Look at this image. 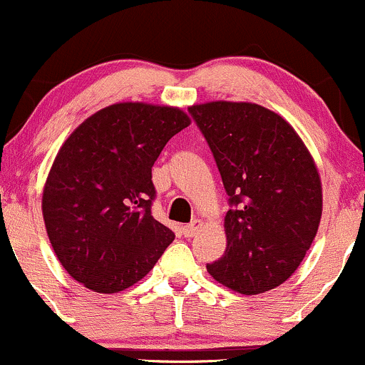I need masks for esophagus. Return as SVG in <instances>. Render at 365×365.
<instances>
[{
    "instance_id": "1",
    "label": "esophagus",
    "mask_w": 365,
    "mask_h": 365,
    "mask_svg": "<svg viewBox=\"0 0 365 365\" xmlns=\"http://www.w3.org/2000/svg\"><path fill=\"white\" fill-rule=\"evenodd\" d=\"M202 226H203V224H202V220H200V219L191 220L190 224H186V226L182 227V235L186 237H193L196 232L200 231V227H202Z\"/></svg>"
}]
</instances>
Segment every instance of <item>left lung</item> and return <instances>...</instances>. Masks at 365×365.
I'll return each mask as SVG.
<instances>
[{
	"mask_svg": "<svg viewBox=\"0 0 365 365\" xmlns=\"http://www.w3.org/2000/svg\"><path fill=\"white\" fill-rule=\"evenodd\" d=\"M219 167L229 205L227 247L212 277L241 294L274 289L297 271L322 215L312 155L279 113L247 101L190 106Z\"/></svg>",
	"mask_w": 365,
	"mask_h": 365,
	"instance_id": "1",
	"label": "left lung"
}]
</instances>
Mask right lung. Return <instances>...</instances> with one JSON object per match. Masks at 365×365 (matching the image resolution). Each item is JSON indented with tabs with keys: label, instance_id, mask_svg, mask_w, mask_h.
Here are the masks:
<instances>
[{
	"label": "right lung",
	"instance_id": "obj_1",
	"mask_svg": "<svg viewBox=\"0 0 365 365\" xmlns=\"http://www.w3.org/2000/svg\"><path fill=\"white\" fill-rule=\"evenodd\" d=\"M190 124L178 106L124 101L98 110L61 145L44 182V226L65 271L91 292L136 284L174 240L151 215V167Z\"/></svg>",
	"mask_w": 365,
	"mask_h": 365
}]
</instances>
